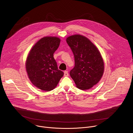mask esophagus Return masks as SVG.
I'll return each instance as SVG.
<instances>
[{
  "label": "esophagus",
  "mask_w": 133,
  "mask_h": 133,
  "mask_svg": "<svg viewBox=\"0 0 133 133\" xmlns=\"http://www.w3.org/2000/svg\"><path fill=\"white\" fill-rule=\"evenodd\" d=\"M64 76H69V73L67 71H65L64 72Z\"/></svg>",
  "instance_id": "obj_1"
}]
</instances>
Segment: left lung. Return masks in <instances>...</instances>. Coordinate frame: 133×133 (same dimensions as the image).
Masks as SVG:
<instances>
[{"mask_svg": "<svg viewBox=\"0 0 133 133\" xmlns=\"http://www.w3.org/2000/svg\"><path fill=\"white\" fill-rule=\"evenodd\" d=\"M75 59V66L70 75L76 87L88 90L101 79L104 72V62L100 53L88 39L81 35H74L66 39Z\"/></svg>", "mask_w": 133, "mask_h": 133, "instance_id": "8db88e82", "label": "left lung"}]
</instances>
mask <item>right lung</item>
<instances>
[{"label":"right lung","instance_id":"obj_1","mask_svg":"<svg viewBox=\"0 0 133 133\" xmlns=\"http://www.w3.org/2000/svg\"><path fill=\"white\" fill-rule=\"evenodd\" d=\"M60 39L56 37H44L33 46L28 56L25 68L31 82L38 89L53 90L64 73L57 67L53 54L58 48Z\"/></svg>","mask_w":133,"mask_h":133}]
</instances>
